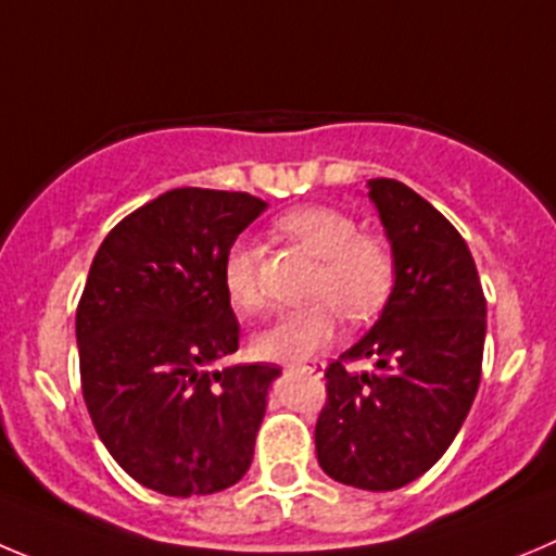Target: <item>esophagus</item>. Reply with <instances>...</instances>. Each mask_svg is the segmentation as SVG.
Instances as JSON below:
<instances>
[{"label": "esophagus", "instance_id": "1", "mask_svg": "<svg viewBox=\"0 0 556 556\" xmlns=\"http://www.w3.org/2000/svg\"><path fill=\"white\" fill-rule=\"evenodd\" d=\"M288 370L309 372V376H320V372H324V365H320V362H307V365H288Z\"/></svg>", "mask_w": 556, "mask_h": 556}]
</instances>
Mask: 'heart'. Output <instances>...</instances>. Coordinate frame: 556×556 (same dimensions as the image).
Listing matches in <instances>:
<instances>
[{"mask_svg": "<svg viewBox=\"0 0 556 556\" xmlns=\"http://www.w3.org/2000/svg\"><path fill=\"white\" fill-rule=\"evenodd\" d=\"M279 230L318 257L309 295L326 299L309 307L277 315L254 334V351L263 359L304 362L326 349L340 326V309L351 324L376 318L395 288V261L383 243L359 236V225L345 211L329 205H302L279 216ZM222 285L230 304L252 313L263 304L257 282V249L236 241L222 261Z\"/></svg>", "mask_w": 556, "mask_h": 556, "instance_id": "heart-1", "label": "heart"}]
</instances>
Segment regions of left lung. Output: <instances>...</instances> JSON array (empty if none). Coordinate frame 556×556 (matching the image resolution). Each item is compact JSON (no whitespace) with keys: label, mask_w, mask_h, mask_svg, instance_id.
Wrapping results in <instances>:
<instances>
[{"label":"left lung","mask_w":556,"mask_h":556,"mask_svg":"<svg viewBox=\"0 0 556 556\" xmlns=\"http://www.w3.org/2000/svg\"><path fill=\"white\" fill-rule=\"evenodd\" d=\"M392 243L395 288L381 318L326 367L315 453L331 480L395 491L417 480L458 435L482 370L485 295L460 232L392 178L367 180ZM372 358V374L348 362Z\"/></svg>","instance_id":"8db88e82"}]
</instances>
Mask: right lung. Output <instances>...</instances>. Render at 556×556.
I'll list each match as a JSON object with an SVG mask.
<instances>
[{
  "label": "right lung",
  "instance_id": "add662e5",
  "mask_svg": "<svg viewBox=\"0 0 556 556\" xmlns=\"http://www.w3.org/2000/svg\"><path fill=\"white\" fill-rule=\"evenodd\" d=\"M266 211L247 191L173 189L103 238L76 309L81 395L103 447L144 489L205 496L254 455L274 365L238 351L222 261Z\"/></svg>",
  "mask_w": 556,
  "mask_h": 556
}]
</instances>
